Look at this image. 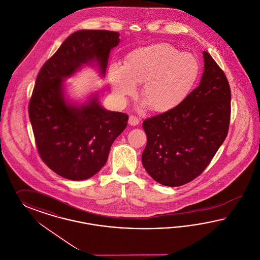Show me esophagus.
<instances>
[{
  "mask_svg": "<svg viewBox=\"0 0 260 260\" xmlns=\"http://www.w3.org/2000/svg\"><path fill=\"white\" fill-rule=\"evenodd\" d=\"M128 124L132 125H137L139 124V119L134 115H131L128 118Z\"/></svg>",
  "mask_w": 260,
  "mask_h": 260,
  "instance_id": "obj_1",
  "label": "esophagus"
}]
</instances>
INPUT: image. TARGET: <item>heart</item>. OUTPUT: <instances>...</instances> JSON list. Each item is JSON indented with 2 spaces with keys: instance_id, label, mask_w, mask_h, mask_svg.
I'll list each match as a JSON object with an SVG mask.
<instances>
[{
  "instance_id": "obj_1",
  "label": "heart",
  "mask_w": 260,
  "mask_h": 260,
  "mask_svg": "<svg viewBox=\"0 0 260 260\" xmlns=\"http://www.w3.org/2000/svg\"><path fill=\"white\" fill-rule=\"evenodd\" d=\"M200 74L198 58L168 43L135 49L124 64L112 63L108 79L115 94L124 98L142 83L140 94L149 108L166 112L181 104L193 89Z\"/></svg>"
}]
</instances>
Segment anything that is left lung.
<instances>
[{
  "instance_id": "1",
  "label": "left lung",
  "mask_w": 260,
  "mask_h": 260,
  "mask_svg": "<svg viewBox=\"0 0 260 260\" xmlns=\"http://www.w3.org/2000/svg\"><path fill=\"white\" fill-rule=\"evenodd\" d=\"M198 88L176 107L146 119L142 164L157 183L179 187L199 176L229 133L231 92L222 70L203 51Z\"/></svg>"
}]
</instances>
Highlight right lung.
Instances as JSON below:
<instances>
[{"mask_svg":"<svg viewBox=\"0 0 260 260\" xmlns=\"http://www.w3.org/2000/svg\"><path fill=\"white\" fill-rule=\"evenodd\" d=\"M120 34L80 30L71 35L38 74L29 103L36 145L44 164L69 180H86L106 164L115 139L128 116L105 110L94 93L83 104L64 99L63 81L83 64L96 62L104 76L110 50Z\"/></svg>","mask_w":260,"mask_h":260,"instance_id":"1","label":"right lung"}]
</instances>
